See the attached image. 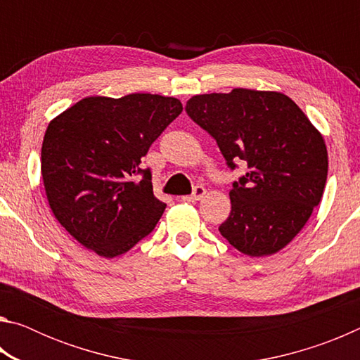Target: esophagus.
I'll return each instance as SVG.
<instances>
[{
	"label": "esophagus",
	"instance_id": "1",
	"mask_svg": "<svg viewBox=\"0 0 360 360\" xmlns=\"http://www.w3.org/2000/svg\"><path fill=\"white\" fill-rule=\"evenodd\" d=\"M206 193V188L203 186H197L193 188V193L192 195H186V197H181L182 202H188V203H193V202H198V200H202Z\"/></svg>",
	"mask_w": 360,
	"mask_h": 360
}]
</instances>
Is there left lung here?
Returning <instances> with one entry per match:
<instances>
[{"label": "left lung", "mask_w": 360, "mask_h": 360, "mask_svg": "<svg viewBox=\"0 0 360 360\" xmlns=\"http://www.w3.org/2000/svg\"><path fill=\"white\" fill-rule=\"evenodd\" d=\"M186 111L216 139L230 168L248 163L246 176L229 193L231 211L219 227L221 235L251 257L281 251L324 193V136L294 100L273 90L195 95Z\"/></svg>", "instance_id": "obj_1"}]
</instances>
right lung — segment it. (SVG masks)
Here are the masks:
<instances>
[{"instance_id":"obj_1","label":"right lung","mask_w":360,"mask_h":360,"mask_svg":"<svg viewBox=\"0 0 360 360\" xmlns=\"http://www.w3.org/2000/svg\"><path fill=\"white\" fill-rule=\"evenodd\" d=\"M181 112L173 96H87L49 122L41 149L47 202L84 248L112 259L154 230L167 205L141 158Z\"/></svg>"}]
</instances>
